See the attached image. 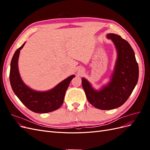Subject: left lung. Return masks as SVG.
<instances>
[{
	"instance_id": "8db88e82",
	"label": "left lung",
	"mask_w": 150,
	"mask_h": 150,
	"mask_svg": "<svg viewBox=\"0 0 150 150\" xmlns=\"http://www.w3.org/2000/svg\"><path fill=\"white\" fill-rule=\"evenodd\" d=\"M107 37L114 42L117 52L111 82L98 91L93 89L87 80L82 79V86L88 101L102 110H112L122 106L132 93L139 76L134 52L128 41L115 34H109Z\"/></svg>"
}]
</instances>
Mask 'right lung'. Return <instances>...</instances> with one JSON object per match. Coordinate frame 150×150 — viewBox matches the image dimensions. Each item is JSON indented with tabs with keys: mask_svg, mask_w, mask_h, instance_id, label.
<instances>
[{
	"mask_svg": "<svg viewBox=\"0 0 150 150\" xmlns=\"http://www.w3.org/2000/svg\"><path fill=\"white\" fill-rule=\"evenodd\" d=\"M22 44L16 50L11 63L10 83L13 93L29 110L34 112L46 113L59 108L64 102L66 90L72 78V75L62 81L52 89L46 92H38L30 89L22 82L18 70V58Z\"/></svg>",
	"mask_w": 150,
	"mask_h": 150,
	"instance_id": "obj_1",
	"label": "right lung"
}]
</instances>
